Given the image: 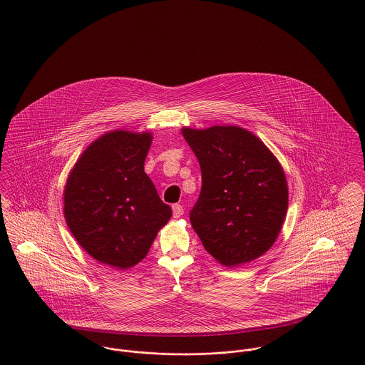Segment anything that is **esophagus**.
Returning a JSON list of instances; mask_svg holds the SVG:
<instances>
[{
  "label": "esophagus",
  "instance_id": "esophagus-1",
  "mask_svg": "<svg viewBox=\"0 0 365 365\" xmlns=\"http://www.w3.org/2000/svg\"><path fill=\"white\" fill-rule=\"evenodd\" d=\"M173 215H174V217H181L184 215V208L178 204L173 205Z\"/></svg>",
  "mask_w": 365,
  "mask_h": 365
}]
</instances>
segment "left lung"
I'll return each mask as SVG.
<instances>
[{"instance_id": "left-lung-1", "label": "left lung", "mask_w": 365, "mask_h": 365, "mask_svg": "<svg viewBox=\"0 0 365 365\" xmlns=\"http://www.w3.org/2000/svg\"><path fill=\"white\" fill-rule=\"evenodd\" d=\"M181 133L201 165L202 190L190 217L205 250L225 267L259 259L275 243L288 210L281 163L240 126H184Z\"/></svg>"}]
</instances>
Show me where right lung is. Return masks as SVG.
Listing matches in <instances>:
<instances>
[{"instance_id":"right-lung-1","label":"right lung","mask_w":365,"mask_h":365,"mask_svg":"<svg viewBox=\"0 0 365 365\" xmlns=\"http://www.w3.org/2000/svg\"><path fill=\"white\" fill-rule=\"evenodd\" d=\"M152 132L116 129L87 146L68 173L66 223L94 260L128 269L143 260L171 217L145 173Z\"/></svg>"}]
</instances>
